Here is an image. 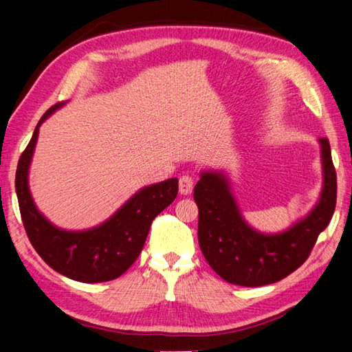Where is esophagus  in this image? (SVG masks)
Here are the masks:
<instances>
[{
    "instance_id": "1",
    "label": "esophagus",
    "mask_w": 352,
    "mask_h": 352,
    "mask_svg": "<svg viewBox=\"0 0 352 352\" xmlns=\"http://www.w3.org/2000/svg\"><path fill=\"white\" fill-rule=\"evenodd\" d=\"M178 188H180V194L188 195L192 192L194 188V177L189 174H184L180 177V182H178Z\"/></svg>"
}]
</instances>
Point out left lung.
<instances>
[{"instance_id":"8db88e82","label":"left lung","mask_w":352,"mask_h":352,"mask_svg":"<svg viewBox=\"0 0 352 352\" xmlns=\"http://www.w3.org/2000/svg\"><path fill=\"white\" fill-rule=\"evenodd\" d=\"M323 190L305 220L279 234H261L241 217L225 177L205 172L194 188L199 206V245L208 264L226 283L259 287L281 281L305 264L329 225L337 201V174L329 140L320 138Z\"/></svg>"}]
</instances>
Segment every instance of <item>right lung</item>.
Segmentation results:
<instances>
[{
  "mask_svg": "<svg viewBox=\"0 0 352 352\" xmlns=\"http://www.w3.org/2000/svg\"><path fill=\"white\" fill-rule=\"evenodd\" d=\"M63 102L47 110L34 130L16 166L15 189L26 234L35 252L51 269L74 281L104 283L121 276L138 258L153 219L175 200L178 180L169 178L135 194L115 216L88 231L56 228L35 208L28 186V169L38 127Z\"/></svg>",
  "mask_w": 352,
  "mask_h": 352,
  "instance_id": "obj_1",
  "label": "right lung"
}]
</instances>
